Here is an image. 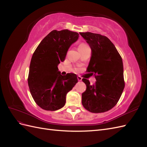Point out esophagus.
Instances as JSON below:
<instances>
[{
	"instance_id": "obj_1",
	"label": "esophagus",
	"mask_w": 147,
	"mask_h": 147,
	"mask_svg": "<svg viewBox=\"0 0 147 147\" xmlns=\"http://www.w3.org/2000/svg\"><path fill=\"white\" fill-rule=\"evenodd\" d=\"M77 78H78V81H82V77L81 76H80V75H78Z\"/></svg>"
}]
</instances>
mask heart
<instances>
[{"label": "heart", "instance_id": "1", "mask_svg": "<svg viewBox=\"0 0 147 147\" xmlns=\"http://www.w3.org/2000/svg\"><path fill=\"white\" fill-rule=\"evenodd\" d=\"M84 46H86V45H84V44H81V45H80L79 47L78 48H80V47H84Z\"/></svg>", "mask_w": 147, "mask_h": 147}]
</instances>
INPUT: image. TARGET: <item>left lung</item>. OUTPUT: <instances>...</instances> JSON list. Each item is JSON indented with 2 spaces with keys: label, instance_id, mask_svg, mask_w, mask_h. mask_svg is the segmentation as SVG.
<instances>
[{
  "label": "left lung",
  "instance_id": "left-lung-1",
  "mask_svg": "<svg viewBox=\"0 0 147 147\" xmlns=\"http://www.w3.org/2000/svg\"><path fill=\"white\" fill-rule=\"evenodd\" d=\"M91 49L88 72L94 74V84L83 78L86 90L82 94V104L89 112L102 113L118 102L124 88L123 64L113 43L107 37L90 32H80Z\"/></svg>",
  "mask_w": 147,
  "mask_h": 147
}]
</instances>
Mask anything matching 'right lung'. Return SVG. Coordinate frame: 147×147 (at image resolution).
<instances>
[{"label": "right lung", "mask_w": 147, "mask_h": 147, "mask_svg": "<svg viewBox=\"0 0 147 147\" xmlns=\"http://www.w3.org/2000/svg\"><path fill=\"white\" fill-rule=\"evenodd\" d=\"M78 37V33L68 29L53 30L34 53L28 85L34 100L43 110L55 111L63 107L67 94L78 82L76 74L62 75L57 65L65 60L70 47Z\"/></svg>", "instance_id": "right-lung-1"}]
</instances>
